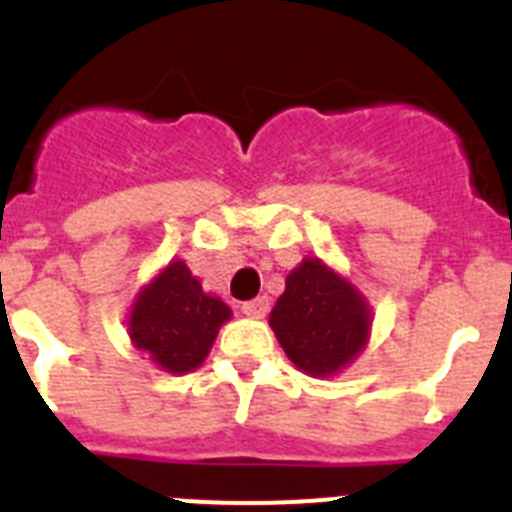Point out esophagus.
Instances as JSON below:
<instances>
[{
	"label": "esophagus",
	"instance_id": "obj_1",
	"mask_svg": "<svg viewBox=\"0 0 512 512\" xmlns=\"http://www.w3.org/2000/svg\"><path fill=\"white\" fill-rule=\"evenodd\" d=\"M241 310L248 318H264L266 312H269V297H256V300L243 302Z\"/></svg>",
	"mask_w": 512,
	"mask_h": 512
}]
</instances>
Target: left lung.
Returning a JSON list of instances; mask_svg holds the SVG:
<instances>
[{
	"instance_id": "obj_1",
	"label": "left lung",
	"mask_w": 512,
	"mask_h": 512,
	"mask_svg": "<svg viewBox=\"0 0 512 512\" xmlns=\"http://www.w3.org/2000/svg\"><path fill=\"white\" fill-rule=\"evenodd\" d=\"M269 325L300 372L333 377L364 351L372 307L354 284L323 261L305 259L289 271Z\"/></svg>"
}]
</instances>
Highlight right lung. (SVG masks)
<instances>
[{
	"instance_id": "right-lung-1",
	"label": "right lung",
	"mask_w": 512,
	"mask_h": 512,
	"mask_svg": "<svg viewBox=\"0 0 512 512\" xmlns=\"http://www.w3.org/2000/svg\"><path fill=\"white\" fill-rule=\"evenodd\" d=\"M230 307L207 295L184 261H171L130 307L128 333L138 351L169 374H187L210 354Z\"/></svg>"
}]
</instances>
